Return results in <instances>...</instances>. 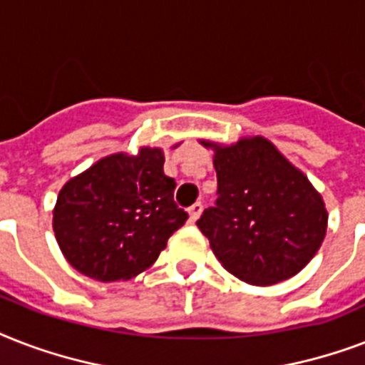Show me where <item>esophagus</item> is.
Here are the masks:
<instances>
[{
  "label": "esophagus",
  "mask_w": 365,
  "mask_h": 365,
  "mask_svg": "<svg viewBox=\"0 0 365 365\" xmlns=\"http://www.w3.org/2000/svg\"><path fill=\"white\" fill-rule=\"evenodd\" d=\"M200 214H202V205H200V202H195V205L189 208V220H191V222H197L200 217Z\"/></svg>",
  "instance_id": "obj_1"
}]
</instances>
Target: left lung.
I'll return each instance as SVG.
<instances>
[{
	"label": "left lung",
	"mask_w": 365,
	"mask_h": 365,
	"mask_svg": "<svg viewBox=\"0 0 365 365\" xmlns=\"http://www.w3.org/2000/svg\"><path fill=\"white\" fill-rule=\"evenodd\" d=\"M200 143L214 149L217 200L197 225L223 269L252 286L297 274L326 237L322 195L267 138Z\"/></svg>",
	"instance_id": "8db88e82"
}]
</instances>
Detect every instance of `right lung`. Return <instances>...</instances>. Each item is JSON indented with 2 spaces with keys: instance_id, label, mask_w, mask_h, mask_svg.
Listing matches in <instances>:
<instances>
[{
  "instance_id": "right-lung-1",
  "label": "right lung",
  "mask_w": 365,
  "mask_h": 365,
  "mask_svg": "<svg viewBox=\"0 0 365 365\" xmlns=\"http://www.w3.org/2000/svg\"><path fill=\"white\" fill-rule=\"evenodd\" d=\"M159 148L96 160L60 189L53 229L66 261L100 282L136 277L153 265L187 212L174 202L176 182Z\"/></svg>"
}]
</instances>
